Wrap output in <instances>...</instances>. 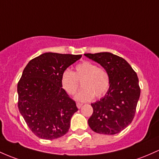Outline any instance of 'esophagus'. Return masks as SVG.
I'll list each match as a JSON object with an SVG mask.
<instances>
[{
  "label": "esophagus",
  "instance_id": "1",
  "mask_svg": "<svg viewBox=\"0 0 159 159\" xmlns=\"http://www.w3.org/2000/svg\"><path fill=\"white\" fill-rule=\"evenodd\" d=\"M83 104L82 103H80V102H77L76 103V106H77V107L78 108V109H80V108L81 107V106H82Z\"/></svg>",
  "mask_w": 159,
  "mask_h": 159
}]
</instances>
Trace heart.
Returning <instances> with one entry per match:
<instances>
[{
  "mask_svg": "<svg viewBox=\"0 0 159 159\" xmlns=\"http://www.w3.org/2000/svg\"><path fill=\"white\" fill-rule=\"evenodd\" d=\"M62 88L69 95H75L81 83L82 89L76 95L75 99L81 102L90 101L95 96L102 97L110 86V77L106 69L97 67L89 61L78 63L75 71L66 69L61 75Z\"/></svg>",
  "mask_w": 159,
  "mask_h": 159,
  "instance_id": "heart-1",
  "label": "heart"
}]
</instances>
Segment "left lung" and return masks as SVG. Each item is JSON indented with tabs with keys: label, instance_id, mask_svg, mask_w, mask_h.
Masks as SVG:
<instances>
[{
	"label": "left lung",
	"instance_id": "left-lung-1",
	"mask_svg": "<svg viewBox=\"0 0 159 159\" xmlns=\"http://www.w3.org/2000/svg\"><path fill=\"white\" fill-rule=\"evenodd\" d=\"M109 73L110 86L102 98L91 103L88 125L94 132L116 134L131 123L140 95L137 73L125 59L108 52L85 53Z\"/></svg>",
	"mask_w": 159,
	"mask_h": 159
}]
</instances>
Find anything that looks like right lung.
I'll list each match as a JSON object with an SVG mask.
<instances>
[{"label":"right lung","instance_id":"right-lung-1","mask_svg":"<svg viewBox=\"0 0 159 159\" xmlns=\"http://www.w3.org/2000/svg\"><path fill=\"white\" fill-rule=\"evenodd\" d=\"M81 55L45 53L29 61L17 85L18 108L32 133L53 139L69 131L78 110L62 88L61 75Z\"/></svg>","mask_w":159,"mask_h":159}]
</instances>
